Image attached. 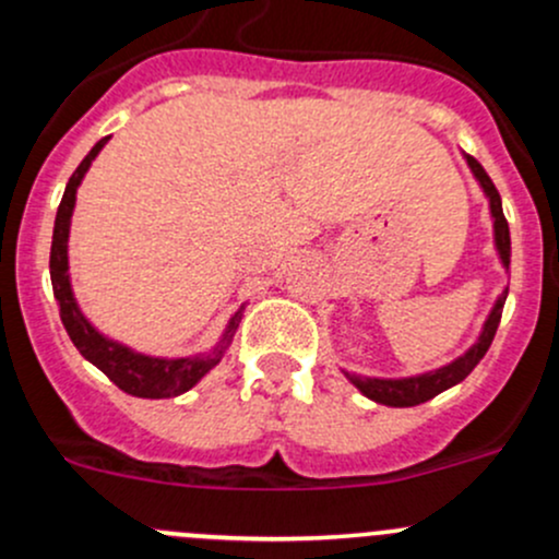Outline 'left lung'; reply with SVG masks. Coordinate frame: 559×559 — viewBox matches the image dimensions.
Here are the masks:
<instances>
[{
  "instance_id": "8db88e82",
  "label": "left lung",
  "mask_w": 559,
  "mask_h": 559,
  "mask_svg": "<svg viewBox=\"0 0 559 559\" xmlns=\"http://www.w3.org/2000/svg\"><path fill=\"white\" fill-rule=\"evenodd\" d=\"M465 159H467V165H471L473 175H476L478 183H481L484 194L489 197V211H492V218H495V248H498L503 267H509L511 264V235H509V222H506V216H503V205H500L498 189H495L492 178H489L487 170H484V167L478 165L473 156H465ZM506 295H509V289H506L503 295L498 297V302H495L492 313H489V319L484 321V330H481V335H478V341L473 343V346L467 348L460 359H454L452 365H447V368H438V370H432V373L414 376V379H365V376L346 373L348 381H352V384L357 386L365 397L376 400V403H381V405H392V408H411V405L427 403V400H432L436 394H441L443 389L460 384V381L465 379V376L471 373L478 362H481V357L487 354V348L492 346L495 332H498L500 316H503V306H506Z\"/></svg>"
}]
</instances>
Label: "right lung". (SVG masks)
<instances>
[{
	"label": "right lung",
	"mask_w": 559,
	"mask_h": 559,
	"mask_svg": "<svg viewBox=\"0 0 559 559\" xmlns=\"http://www.w3.org/2000/svg\"><path fill=\"white\" fill-rule=\"evenodd\" d=\"M107 138L99 140L92 151L86 154V159L78 165V170L72 173V178L67 180L64 197H61V205L56 211V224H53V243H50V284H53V297L59 300V313L61 324H64L67 335L75 343L78 352L88 359L92 365H97L99 370L112 381L118 389H123L127 394L134 397H175V394L189 392L202 376L211 368H216L222 362L224 352L233 343L235 330L240 324V316L235 313L229 326L224 330V337L218 341V346L207 354H197V357H178V359H159V357H145V354L132 352V348L121 346V343L110 341V337L99 335L92 324L86 321V316L78 308L75 297H72L70 286V273H67V238H70V218L72 207H75V191L81 186L83 175L92 167L94 156L103 151Z\"/></svg>",
	"instance_id": "1"
}]
</instances>
